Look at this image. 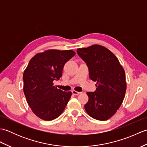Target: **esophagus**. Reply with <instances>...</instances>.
Masks as SVG:
<instances>
[{
    "label": "esophagus",
    "mask_w": 147,
    "mask_h": 147,
    "mask_svg": "<svg viewBox=\"0 0 147 147\" xmlns=\"http://www.w3.org/2000/svg\"><path fill=\"white\" fill-rule=\"evenodd\" d=\"M72 93H73V94L74 95H78L81 94V93H82V92H77V91H75V90H73V91H72Z\"/></svg>",
    "instance_id": "34e87169"
}]
</instances>
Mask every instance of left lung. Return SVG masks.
Returning a JSON list of instances; mask_svg holds the SVG:
<instances>
[{
    "mask_svg": "<svg viewBox=\"0 0 147 147\" xmlns=\"http://www.w3.org/2000/svg\"><path fill=\"white\" fill-rule=\"evenodd\" d=\"M76 51L88 67L90 78L97 84L94 92L87 93L89 99L85 111L95 119L108 120L120 107L125 96L124 69L113 53L102 45H93Z\"/></svg>",
    "mask_w": 147,
    "mask_h": 147,
    "instance_id": "8db88e82",
    "label": "left lung"
}]
</instances>
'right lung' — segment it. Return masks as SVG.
<instances>
[{
  "mask_svg": "<svg viewBox=\"0 0 147 147\" xmlns=\"http://www.w3.org/2000/svg\"><path fill=\"white\" fill-rule=\"evenodd\" d=\"M71 50H48L36 54L23 73V91L33 113L45 121L60 115L66 107L72 93L63 92L53 82L62 76L64 64L74 56Z\"/></svg>",
  "mask_w": 147,
  "mask_h": 147,
  "instance_id": "obj_1",
  "label": "right lung"
}]
</instances>
